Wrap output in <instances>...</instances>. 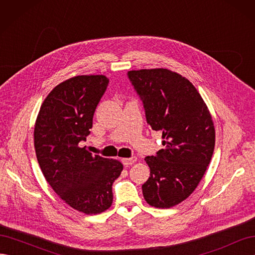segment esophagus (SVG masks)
<instances>
[{"label":"esophagus","instance_id":"esophagus-1","mask_svg":"<svg viewBox=\"0 0 255 255\" xmlns=\"http://www.w3.org/2000/svg\"><path fill=\"white\" fill-rule=\"evenodd\" d=\"M137 157L133 156V157H129V158H122V163L123 165L126 166H129V165H133L134 163H136Z\"/></svg>","mask_w":255,"mask_h":255}]
</instances>
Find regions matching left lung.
<instances>
[{
    "instance_id": "obj_1",
    "label": "left lung",
    "mask_w": 255,
    "mask_h": 255,
    "mask_svg": "<svg viewBox=\"0 0 255 255\" xmlns=\"http://www.w3.org/2000/svg\"><path fill=\"white\" fill-rule=\"evenodd\" d=\"M142 100L148 125L161 132L164 149L146 156L150 176L142 185L151 206L169 208L197 188L212 159L215 128L201 95L186 78L165 68L128 72Z\"/></svg>"
}]
</instances>
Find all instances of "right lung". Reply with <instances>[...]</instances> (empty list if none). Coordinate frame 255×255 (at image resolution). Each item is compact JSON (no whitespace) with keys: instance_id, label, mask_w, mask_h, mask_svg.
<instances>
[{"instance_id":"obj_1","label":"right lung","mask_w":255,"mask_h":255,"mask_svg":"<svg viewBox=\"0 0 255 255\" xmlns=\"http://www.w3.org/2000/svg\"><path fill=\"white\" fill-rule=\"evenodd\" d=\"M109 82L95 74L61 82L44 99L35 122V151L45 180L65 203L86 215L109 210L113 183L123 170L119 160L92 155L80 145Z\"/></svg>"}]
</instances>
